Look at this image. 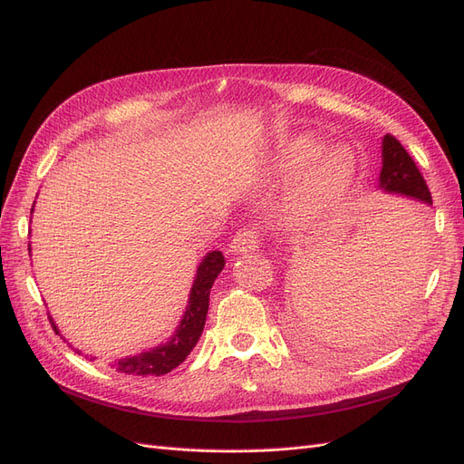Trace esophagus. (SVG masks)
Listing matches in <instances>:
<instances>
[{"mask_svg": "<svg viewBox=\"0 0 464 464\" xmlns=\"http://www.w3.org/2000/svg\"><path fill=\"white\" fill-rule=\"evenodd\" d=\"M261 242V236L257 228H240L236 232L234 240L230 244L232 254H247V251H254Z\"/></svg>", "mask_w": 464, "mask_h": 464, "instance_id": "34e87169", "label": "esophagus"}]
</instances>
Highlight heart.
<instances>
[{"mask_svg": "<svg viewBox=\"0 0 464 464\" xmlns=\"http://www.w3.org/2000/svg\"><path fill=\"white\" fill-rule=\"evenodd\" d=\"M321 141L315 135L302 133L290 137L280 145L278 160L280 166L288 170H296L310 164L321 152ZM354 157L353 152L339 147L321 154L307 172L304 184L296 198V210L302 217H314L325 213L336 199L346 191L350 179L354 176Z\"/></svg>", "mask_w": 464, "mask_h": 464, "instance_id": "obj_1", "label": "heart"}]
</instances>
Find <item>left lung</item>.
I'll return each mask as SVG.
<instances>
[{"mask_svg":"<svg viewBox=\"0 0 464 464\" xmlns=\"http://www.w3.org/2000/svg\"><path fill=\"white\" fill-rule=\"evenodd\" d=\"M379 188L389 193L404 195V198L414 201L409 205L418 210L420 217L428 215L424 205H431V193L426 186V179L420 174L411 154L389 133L383 137V168L379 174ZM416 200L420 203L416 204Z\"/></svg>","mask_w":464,"mask_h":464,"instance_id":"left-lung-1","label":"left lung"}]
</instances>
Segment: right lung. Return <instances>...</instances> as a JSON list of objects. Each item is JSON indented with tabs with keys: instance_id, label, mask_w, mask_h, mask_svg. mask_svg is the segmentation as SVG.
Returning <instances> with one entry per match:
<instances>
[{
	"instance_id": "1",
	"label": "right lung",
	"mask_w": 464,
	"mask_h": 464,
	"mask_svg": "<svg viewBox=\"0 0 464 464\" xmlns=\"http://www.w3.org/2000/svg\"><path fill=\"white\" fill-rule=\"evenodd\" d=\"M222 269H224V256L220 251H210V254H207L201 265L198 266V275H195L191 294H189L188 310L179 321L176 334L166 344L157 346L154 350H150V353H141L137 356L120 360L116 363V370L128 375L149 377V375H164L168 372H172L174 368H178L199 341L205 327L207 312H208V294H210V288H213L215 278L220 275ZM48 319L52 323L55 334H60L52 315H48ZM75 353H79V350H75Z\"/></svg>"
}]
</instances>
